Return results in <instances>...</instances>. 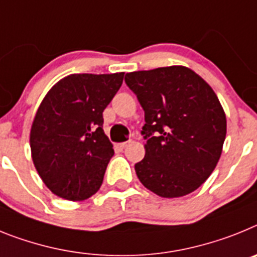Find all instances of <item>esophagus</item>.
Listing matches in <instances>:
<instances>
[{
    "label": "esophagus",
    "instance_id": "esophagus-1",
    "mask_svg": "<svg viewBox=\"0 0 257 257\" xmlns=\"http://www.w3.org/2000/svg\"><path fill=\"white\" fill-rule=\"evenodd\" d=\"M129 142H131V141H128V142H121V144H117V147H119V149H121V150H122V149H125V147L128 146Z\"/></svg>",
    "mask_w": 257,
    "mask_h": 257
}]
</instances>
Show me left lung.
<instances>
[{
    "mask_svg": "<svg viewBox=\"0 0 257 257\" xmlns=\"http://www.w3.org/2000/svg\"><path fill=\"white\" fill-rule=\"evenodd\" d=\"M145 111V158L135 166L146 189L163 198L196 190L215 169L226 137V116L199 75L182 66L125 75Z\"/></svg>",
    "mask_w": 257,
    "mask_h": 257,
    "instance_id": "8db88e82",
    "label": "left lung"
}]
</instances>
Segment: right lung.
I'll return each mask as SVG.
<instances>
[{"label": "right lung", "mask_w": 257, "mask_h": 257, "mask_svg": "<svg viewBox=\"0 0 257 257\" xmlns=\"http://www.w3.org/2000/svg\"><path fill=\"white\" fill-rule=\"evenodd\" d=\"M122 79L124 72L73 73L42 99L31 128V151L40 177L55 195L75 202L99 190L113 156L103 111Z\"/></svg>", "instance_id": "1"}]
</instances>
